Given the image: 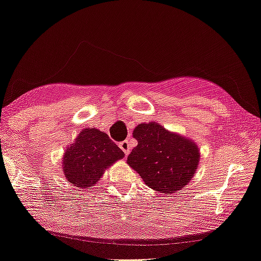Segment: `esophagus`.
Here are the masks:
<instances>
[{
  "instance_id": "esophagus-1",
  "label": "esophagus",
  "mask_w": 261,
  "mask_h": 261,
  "mask_svg": "<svg viewBox=\"0 0 261 261\" xmlns=\"http://www.w3.org/2000/svg\"><path fill=\"white\" fill-rule=\"evenodd\" d=\"M119 147L123 150V152L125 153L126 155L130 153V143H129V141H123V142H120V143H119Z\"/></svg>"
}]
</instances>
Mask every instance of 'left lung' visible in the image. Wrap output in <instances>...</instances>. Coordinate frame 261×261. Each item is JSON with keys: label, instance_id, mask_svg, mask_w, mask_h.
I'll return each instance as SVG.
<instances>
[{"label": "left lung", "instance_id": "left-lung-1", "mask_svg": "<svg viewBox=\"0 0 261 261\" xmlns=\"http://www.w3.org/2000/svg\"><path fill=\"white\" fill-rule=\"evenodd\" d=\"M132 136L138 144L127 157V164L149 188L165 194L189 184L200 159L196 142L155 122L138 124Z\"/></svg>", "mask_w": 261, "mask_h": 261}]
</instances>
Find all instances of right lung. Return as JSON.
<instances>
[{"instance_id": "1", "label": "right lung", "mask_w": 261, "mask_h": 261, "mask_svg": "<svg viewBox=\"0 0 261 261\" xmlns=\"http://www.w3.org/2000/svg\"><path fill=\"white\" fill-rule=\"evenodd\" d=\"M122 158L124 152L106 132L85 127L65 149L62 171L68 182L90 190L103 177L104 171Z\"/></svg>"}]
</instances>
